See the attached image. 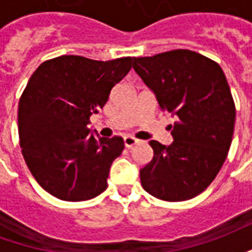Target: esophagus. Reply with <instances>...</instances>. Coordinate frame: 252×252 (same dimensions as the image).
<instances>
[{
	"instance_id": "34e87169",
	"label": "esophagus",
	"mask_w": 252,
	"mask_h": 252,
	"mask_svg": "<svg viewBox=\"0 0 252 252\" xmlns=\"http://www.w3.org/2000/svg\"><path fill=\"white\" fill-rule=\"evenodd\" d=\"M137 143H139V140H137L136 137H133V136L124 137V144H126V148L133 147V146H135V144H137Z\"/></svg>"
}]
</instances>
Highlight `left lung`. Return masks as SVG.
Here are the masks:
<instances>
[{
  "mask_svg": "<svg viewBox=\"0 0 252 252\" xmlns=\"http://www.w3.org/2000/svg\"><path fill=\"white\" fill-rule=\"evenodd\" d=\"M133 68L160 109L177 116L174 142H150L154 158L140 170L142 186L160 200H190L216 178L231 147L236 109L227 78L215 61L190 50L133 58Z\"/></svg>",
  "mask_w": 252,
  "mask_h": 252,
  "instance_id": "left-lung-1",
  "label": "left lung"
}]
</instances>
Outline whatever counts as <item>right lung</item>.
I'll return each instance as SVG.
<instances>
[{
  "label": "right lung",
  "instance_id": "obj_1",
  "mask_svg": "<svg viewBox=\"0 0 252 252\" xmlns=\"http://www.w3.org/2000/svg\"><path fill=\"white\" fill-rule=\"evenodd\" d=\"M132 61L62 55L41 63L30 78L19 102L20 147L33 178L54 197L86 201L106 189L124 140L97 139L88 126Z\"/></svg>",
  "mask_w": 252,
  "mask_h": 252
}]
</instances>
